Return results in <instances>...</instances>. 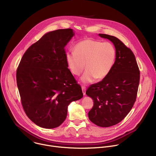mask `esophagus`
Listing matches in <instances>:
<instances>
[{
	"instance_id": "1",
	"label": "esophagus",
	"mask_w": 156,
	"mask_h": 156,
	"mask_svg": "<svg viewBox=\"0 0 156 156\" xmlns=\"http://www.w3.org/2000/svg\"><path fill=\"white\" fill-rule=\"evenodd\" d=\"M81 89H82V91H83V93L84 95L86 94V86H81Z\"/></svg>"
}]
</instances>
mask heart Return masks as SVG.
<instances>
[{"instance_id":"b5f03b06","label":"heart","mask_w":156,"mask_h":156,"mask_svg":"<svg viewBox=\"0 0 156 156\" xmlns=\"http://www.w3.org/2000/svg\"><path fill=\"white\" fill-rule=\"evenodd\" d=\"M116 58V49L110 42L86 39L78 42L75 52L65 54V60L70 72L80 75L85 67L86 70L81 80L83 83H92L96 78H105L112 69Z\"/></svg>"}]
</instances>
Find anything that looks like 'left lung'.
<instances>
[{
	"instance_id": "1",
	"label": "left lung",
	"mask_w": 156,
	"mask_h": 156,
	"mask_svg": "<svg viewBox=\"0 0 156 156\" xmlns=\"http://www.w3.org/2000/svg\"><path fill=\"white\" fill-rule=\"evenodd\" d=\"M99 35L112 42L116 58L108 75L86 91L94 102L88 117L99 126L109 127L120 122L134 105L140 72L134 54L120 39L105 34Z\"/></svg>"
}]
</instances>
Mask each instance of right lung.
Returning a JSON list of instances; mask_svg holds the SVG:
<instances>
[{"mask_svg":"<svg viewBox=\"0 0 156 156\" xmlns=\"http://www.w3.org/2000/svg\"><path fill=\"white\" fill-rule=\"evenodd\" d=\"M72 29L49 32L27 49L16 70L21 102L28 117L44 128L59 126L69 105L83 96L65 60Z\"/></svg>","mask_w":156,"mask_h":156,"instance_id":"add662e5","label":"right lung"}]
</instances>
